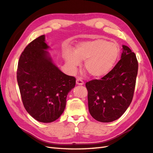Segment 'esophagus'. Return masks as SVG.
Wrapping results in <instances>:
<instances>
[{"mask_svg":"<svg viewBox=\"0 0 153 153\" xmlns=\"http://www.w3.org/2000/svg\"><path fill=\"white\" fill-rule=\"evenodd\" d=\"M76 84L78 85H83L84 84V81L81 78H77L76 79Z\"/></svg>","mask_w":153,"mask_h":153,"instance_id":"esophagus-1","label":"esophagus"}]
</instances>
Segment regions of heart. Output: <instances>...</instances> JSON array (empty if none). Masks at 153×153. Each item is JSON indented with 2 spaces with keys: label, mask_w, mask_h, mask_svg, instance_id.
<instances>
[{
  "label": "heart",
  "mask_w": 153,
  "mask_h": 153,
  "mask_svg": "<svg viewBox=\"0 0 153 153\" xmlns=\"http://www.w3.org/2000/svg\"><path fill=\"white\" fill-rule=\"evenodd\" d=\"M119 56L120 49L116 44L97 39L79 43L74 53H66L65 60L72 68L77 67L80 61H85V71L89 76L100 78L111 71Z\"/></svg>",
  "instance_id": "obj_1"
}]
</instances>
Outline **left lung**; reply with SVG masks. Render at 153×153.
<instances>
[{
    "mask_svg": "<svg viewBox=\"0 0 153 153\" xmlns=\"http://www.w3.org/2000/svg\"><path fill=\"white\" fill-rule=\"evenodd\" d=\"M121 59L101 79L86 83L91 115L100 122L116 120L130 105L134 95L138 63L136 55L123 45Z\"/></svg>",
    "mask_w": 153,
    "mask_h": 153,
    "instance_id": "obj_1",
    "label": "left lung"
}]
</instances>
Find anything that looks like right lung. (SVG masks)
<instances>
[{
    "instance_id": "add662e5",
    "label": "right lung",
    "mask_w": 153,
    "mask_h": 153,
    "mask_svg": "<svg viewBox=\"0 0 153 153\" xmlns=\"http://www.w3.org/2000/svg\"><path fill=\"white\" fill-rule=\"evenodd\" d=\"M45 35L34 39L22 52L17 79L23 105L34 119L50 123L64 112L68 93L76 78L66 75L55 65L46 50Z\"/></svg>"
}]
</instances>
